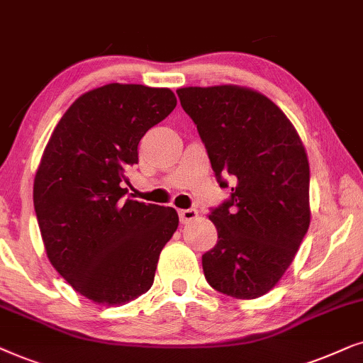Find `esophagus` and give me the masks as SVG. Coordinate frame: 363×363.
<instances>
[{"instance_id":"obj_1","label":"esophagus","mask_w":363,"mask_h":363,"mask_svg":"<svg viewBox=\"0 0 363 363\" xmlns=\"http://www.w3.org/2000/svg\"><path fill=\"white\" fill-rule=\"evenodd\" d=\"M199 217V212L196 209H179V219H181L182 224H187V222L196 220Z\"/></svg>"}]
</instances>
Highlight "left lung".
Masks as SVG:
<instances>
[{
    "label": "left lung",
    "mask_w": 363,
    "mask_h": 363,
    "mask_svg": "<svg viewBox=\"0 0 363 363\" xmlns=\"http://www.w3.org/2000/svg\"><path fill=\"white\" fill-rule=\"evenodd\" d=\"M220 187L230 201L209 214L217 244L202 255L211 287L257 298L282 279L311 225L308 159L302 139L277 104L238 84L179 88Z\"/></svg>",
    "instance_id": "1"
}]
</instances>
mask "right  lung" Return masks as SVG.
I'll use <instances>...</instances> for the list:
<instances>
[{"label":"right lung","mask_w":363,"mask_h":363,"mask_svg":"<svg viewBox=\"0 0 363 363\" xmlns=\"http://www.w3.org/2000/svg\"><path fill=\"white\" fill-rule=\"evenodd\" d=\"M176 104L169 88L91 89L62 114L43 152L33 201L46 255L76 292L101 306H124L151 289L179 225L172 207L125 197L139 141Z\"/></svg>","instance_id":"add662e5"}]
</instances>
